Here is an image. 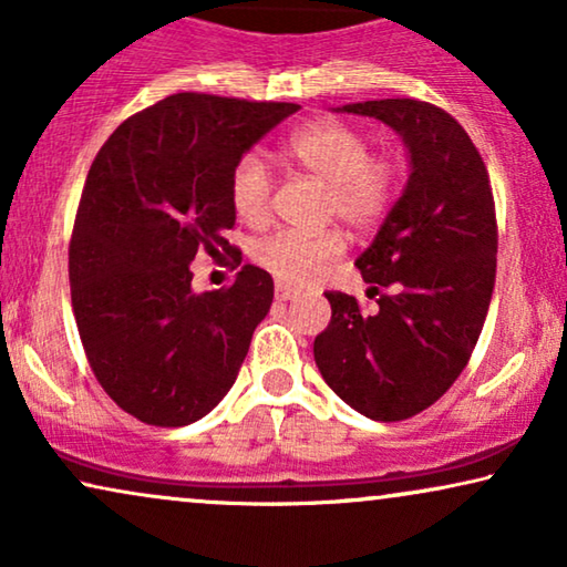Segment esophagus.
<instances>
[{"label": "esophagus", "mask_w": 567, "mask_h": 567, "mask_svg": "<svg viewBox=\"0 0 567 567\" xmlns=\"http://www.w3.org/2000/svg\"><path fill=\"white\" fill-rule=\"evenodd\" d=\"M297 297H299L297 289H291V286H286L281 281L276 284V299L278 301H289V299H297Z\"/></svg>", "instance_id": "esophagus-1"}]
</instances>
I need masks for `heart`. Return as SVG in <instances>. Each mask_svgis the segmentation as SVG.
<instances>
[{
  "label": "heart",
  "instance_id": "1",
  "mask_svg": "<svg viewBox=\"0 0 567 567\" xmlns=\"http://www.w3.org/2000/svg\"><path fill=\"white\" fill-rule=\"evenodd\" d=\"M286 157L328 185V208L351 229H371L394 198V165L371 157V138L351 123L317 121L293 131L284 144ZM231 208L247 224H260L270 204V175L258 154H245L231 169ZM343 250V239L332 231L297 235L276 231L255 245L252 258L278 281L301 286L320 274Z\"/></svg>",
  "mask_w": 567,
  "mask_h": 567
}]
</instances>
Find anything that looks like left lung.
I'll use <instances>...</instances> for the list:
<instances>
[{"label":"left lung","instance_id":"left-lung-1","mask_svg":"<svg viewBox=\"0 0 567 567\" xmlns=\"http://www.w3.org/2000/svg\"><path fill=\"white\" fill-rule=\"evenodd\" d=\"M338 111L400 134L410 175L355 260L379 309L363 315L348 293H324L332 317L315 338V361L346 405L371 421H405L456 382L483 332L498 252L493 190L467 131L441 107L386 97Z\"/></svg>","mask_w":567,"mask_h":567}]
</instances>
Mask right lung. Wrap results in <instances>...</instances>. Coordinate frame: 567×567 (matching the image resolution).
I'll list each match as a JSON object with an SVG mask.
<instances>
[{
    "label": "right lung",
    "instance_id": "1",
    "mask_svg": "<svg viewBox=\"0 0 567 567\" xmlns=\"http://www.w3.org/2000/svg\"><path fill=\"white\" fill-rule=\"evenodd\" d=\"M297 103L177 92L131 115L92 162L69 245L84 353L115 405L142 423H196L235 384L274 278L243 266L229 289L193 291L198 252L243 262L231 169Z\"/></svg>",
    "mask_w": 567,
    "mask_h": 567
}]
</instances>
